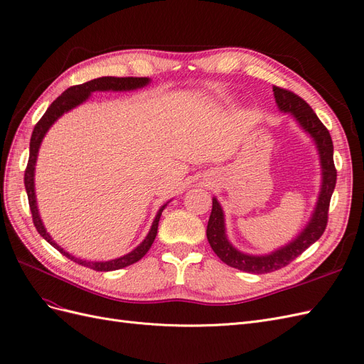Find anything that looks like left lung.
I'll use <instances>...</instances> for the list:
<instances>
[{
    "label": "left lung",
    "instance_id": "1",
    "mask_svg": "<svg viewBox=\"0 0 364 364\" xmlns=\"http://www.w3.org/2000/svg\"><path fill=\"white\" fill-rule=\"evenodd\" d=\"M273 92L274 100H277L281 111L291 112L294 118L299 121V124L316 141L318 155H321L323 181L316 211L310 220V223L306 225L301 235L294 241H291L290 245L264 257L246 255V253H241L235 247H232V245L229 243L225 234V218L222 206H220L217 199H213V211L211 215H209V222L206 228V237L209 245H211L215 255L223 262H226L228 266L247 273H270L289 266V264L299 257L305 249L310 247L322 237L328 225L329 202H331V196L336 188L337 181V170L333 158L334 146L331 135H329L328 129L314 114L311 106L308 105L304 98L289 90H284V87L273 86Z\"/></svg>",
    "mask_w": 364,
    "mask_h": 364
}]
</instances>
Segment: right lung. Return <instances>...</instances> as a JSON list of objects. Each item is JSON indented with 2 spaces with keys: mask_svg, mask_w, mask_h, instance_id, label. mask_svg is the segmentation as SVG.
Listing matches in <instances>:
<instances>
[{
  "mask_svg": "<svg viewBox=\"0 0 364 364\" xmlns=\"http://www.w3.org/2000/svg\"><path fill=\"white\" fill-rule=\"evenodd\" d=\"M150 80L147 77H98V79L90 80L82 85H75L68 87L67 91L62 92L56 100H54L50 107L47 109V112L42 115V118L38 121L35 129H33L31 134V139H30V155H28V162H27V168L24 173V185H26V191H27V197H28V205H30V211H31V218H33V225L36 226L38 232L46 238L48 243L56 247L62 255H65L67 258L73 259L77 264H82L85 267H90L92 270L97 272H111V270H118L130 266L136 261H139L142 257L146 255L149 252V249L151 247L153 241L156 238L158 234V223L161 214L164 211L165 205L159 209V213L155 217V222L151 225V229L149 235L146 237V240L135 249L132 250L127 255L112 259V261H105V262H91V261H83L75 258L73 255H70L68 252H65L62 247H59L54 241L51 240V237L48 235V232L43 228L41 217L38 213V206H36V197H35V165H36V158H38V151H39V146L42 142L43 135L47 134V130L50 129V126L56 121L63 112H68L70 109L79 106L80 103H83L87 97H90L91 92L94 91H132L136 90V87H142L146 86Z\"/></svg>",
  "mask_w": 364,
  "mask_h": 364,
  "instance_id": "add662e5",
  "label": "right lung"
}]
</instances>
